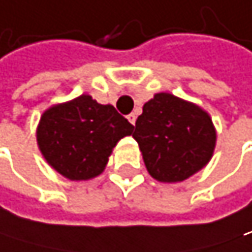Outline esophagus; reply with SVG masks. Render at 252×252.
<instances>
[{
    "instance_id": "1",
    "label": "esophagus",
    "mask_w": 252,
    "mask_h": 252,
    "mask_svg": "<svg viewBox=\"0 0 252 252\" xmlns=\"http://www.w3.org/2000/svg\"><path fill=\"white\" fill-rule=\"evenodd\" d=\"M127 120L130 122V125H135V122H137V115L133 114V112H132V114H129V115H127Z\"/></svg>"
}]
</instances>
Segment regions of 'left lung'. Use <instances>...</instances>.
Instances as JSON below:
<instances>
[{
  "label": "left lung",
  "instance_id": "left-lung-1",
  "mask_svg": "<svg viewBox=\"0 0 252 252\" xmlns=\"http://www.w3.org/2000/svg\"><path fill=\"white\" fill-rule=\"evenodd\" d=\"M144 166L159 183H181L202 170L215 154L218 133L210 114L170 93L143 106L135 132Z\"/></svg>",
  "mask_w": 252,
  "mask_h": 252
}]
</instances>
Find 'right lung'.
<instances>
[{
	"label": "right lung",
	"mask_w": 252,
	"mask_h": 252,
	"mask_svg": "<svg viewBox=\"0 0 252 252\" xmlns=\"http://www.w3.org/2000/svg\"><path fill=\"white\" fill-rule=\"evenodd\" d=\"M132 130L112 105L82 94L44 111L36 141L51 169L69 181H88L105 170L117 143Z\"/></svg>",
	"instance_id": "1"
}]
</instances>
